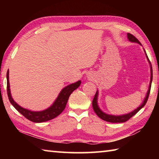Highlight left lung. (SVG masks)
I'll return each instance as SVG.
<instances>
[{
	"label": "left lung",
	"mask_w": 159,
	"mask_h": 159,
	"mask_svg": "<svg viewBox=\"0 0 159 159\" xmlns=\"http://www.w3.org/2000/svg\"><path fill=\"white\" fill-rule=\"evenodd\" d=\"M128 40L130 41L134 42V43H138L141 45L140 42L139 41V40L137 39L136 37H134L133 34L128 33ZM146 55H147V54H146ZM147 60H149V63H150V61L149 60V58H148L147 55ZM151 74H151V80H150V85H149V90H148V92L147 93V95H146V97H145V99H144V100L143 102V103H142L141 105L138 107V109H136L135 110H134L133 111L129 113V114H128L122 115V116H113V115H108V114H104V113L102 112L101 110L99 109V107L98 105V101H97V99H98V92L97 91L95 95V97H94V98H93V107L94 111H95V112L96 113V114L98 115V116L101 118V119L104 120H106V121H107V122H110V123H123V122L127 121V120L130 119V118L133 117L134 115H135L137 113H138L139 111V110H140L147 103V102L148 100V98H149V96L151 86H152V78H153L152 65H151Z\"/></svg>",
	"instance_id": "obj_1"
}]
</instances>
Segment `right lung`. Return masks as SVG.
I'll return each instance as SVG.
<instances>
[{
	"instance_id": "add662e5",
	"label": "right lung",
	"mask_w": 159,
	"mask_h": 159,
	"mask_svg": "<svg viewBox=\"0 0 159 159\" xmlns=\"http://www.w3.org/2000/svg\"><path fill=\"white\" fill-rule=\"evenodd\" d=\"M80 80L75 83L66 86L61 91L58 98L56 99L54 104L50 108L44 110L42 111H31L28 109H24L22 107L16 103L13 100L11 97L10 90V83H9V71L7 70V92L8 95L9 100L12 106L17 110V111L22 114L26 118L34 123H41L50 120L52 118H55L57 116L60 115L61 112L65 109L67 101L71 94L74 91L79 87L80 85Z\"/></svg>"
}]
</instances>
